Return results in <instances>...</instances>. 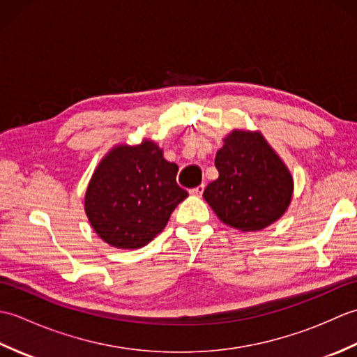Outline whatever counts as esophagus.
<instances>
[{
	"label": "esophagus",
	"mask_w": 357,
	"mask_h": 357,
	"mask_svg": "<svg viewBox=\"0 0 357 357\" xmlns=\"http://www.w3.org/2000/svg\"><path fill=\"white\" fill-rule=\"evenodd\" d=\"M204 188H206V185H204V184H201V185H198V187H195V188H192V190H190V193H192L193 196H202V193H204Z\"/></svg>",
	"instance_id": "1"
}]
</instances>
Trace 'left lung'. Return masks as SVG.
<instances>
[{"label": "left lung", "mask_w": 357, "mask_h": 357, "mask_svg": "<svg viewBox=\"0 0 357 357\" xmlns=\"http://www.w3.org/2000/svg\"><path fill=\"white\" fill-rule=\"evenodd\" d=\"M215 165L219 178L206 187L204 199L233 229L262 230L290 206L291 173L259 132L227 135Z\"/></svg>", "instance_id": "obj_1"}]
</instances>
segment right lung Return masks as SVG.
<instances>
[{
    "mask_svg": "<svg viewBox=\"0 0 357 357\" xmlns=\"http://www.w3.org/2000/svg\"><path fill=\"white\" fill-rule=\"evenodd\" d=\"M178 165L153 141L113 147L90 179L84 210L98 236L116 248H141L164 230L188 193L176 184Z\"/></svg>",
    "mask_w": 357,
    "mask_h": 357,
    "instance_id": "1",
    "label": "right lung"
}]
</instances>
